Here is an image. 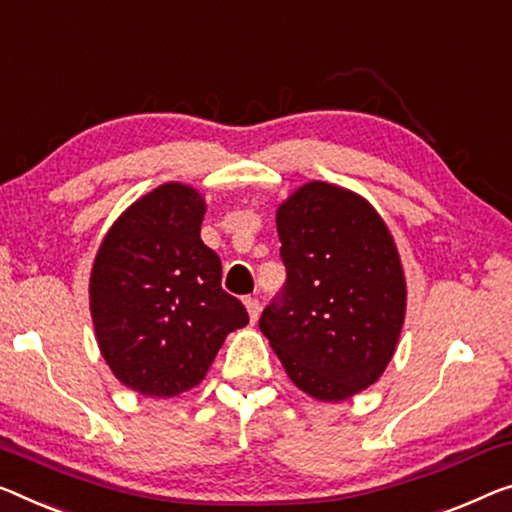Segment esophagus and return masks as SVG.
I'll list each match as a JSON object with an SVG mask.
<instances>
[{"instance_id":"obj_1","label":"esophagus","mask_w":512,"mask_h":512,"mask_svg":"<svg viewBox=\"0 0 512 512\" xmlns=\"http://www.w3.org/2000/svg\"><path fill=\"white\" fill-rule=\"evenodd\" d=\"M243 303H246V310H248V315H250V322L255 324L257 317H259V301L253 299V296H248V299L243 301Z\"/></svg>"}]
</instances>
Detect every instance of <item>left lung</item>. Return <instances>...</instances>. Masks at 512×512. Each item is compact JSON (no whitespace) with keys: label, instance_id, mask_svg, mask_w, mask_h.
Segmentation results:
<instances>
[{"label":"left lung","instance_id":"left-lung-1","mask_svg":"<svg viewBox=\"0 0 512 512\" xmlns=\"http://www.w3.org/2000/svg\"><path fill=\"white\" fill-rule=\"evenodd\" d=\"M276 227L287 282L259 329L299 391L354 398L384 375L407 315L393 234L363 195L326 181L280 202Z\"/></svg>","mask_w":512,"mask_h":512}]
</instances>
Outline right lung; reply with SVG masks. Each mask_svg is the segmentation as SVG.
Returning a JSON list of instances; mask_svg holds the SVG:
<instances>
[{
	"label": "right lung",
	"mask_w": 512,
	"mask_h": 512,
	"mask_svg": "<svg viewBox=\"0 0 512 512\" xmlns=\"http://www.w3.org/2000/svg\"><path fill=\"white\" fill-rule=\"evenodd\" d=\"M207 202L167 181L137 197L103 236L89 310L112 375L147 398H174L207 377L227 335L248 324L220 287V257L200 239Z\"/></svg>",
	"instance_id": "right-lung-1"
}]
</instances>
